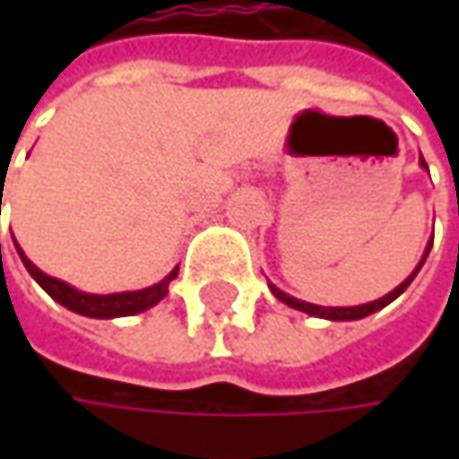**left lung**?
I'll return each mask as SVG.
<instances>
[{"label": "left lung", "instance_id": "1", "mask_svg": "<svg viewBox=\"0 0 459 459\" xmlns=\"http://www.w3.org/2000/svg\"><path fill=\"white\" fill-rule=\"evenodd\" d=\"M421 166L427 168V160L421 158ZM434 238L429 239V245H427V253H424V257H421V263L416 265V271L398 289H394V291L388 293V296H383V299H378V301H370V304H362V307H316V304H307V301H299V299H293V296H289V293H283L281 289H275L273 283H268L271 286V291H273V296L278 299V301H283V304H289V307L299 308V311H304V314H311V316H319V319H332V322H350V319H362V316H368V314H373V311H378V308L388 307L391 301H396L401 293L409 289V283L414 281L416 273H419V268L424 265V260H427V255H429V247H432Z\"/></svg>", "mask_w": 459, "mask_h": 459}]
</instances>
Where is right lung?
Returning <instances> with one entry per match:
<instances>
[{"label":"right lung","mask_w":459,"mask_h":459,"mask_svg":"<svg viewBox=\"0 0 459 459\" xmlns=\"http://www.w3.org/2000/svg\"><path fill=\"white\" fill-rule=\"evenodd\" d=\"M17 253L25 263L27 273L32 275L50 299H56L58 304H63L65 308L76 311V314H83V316H94V319H112V316H130V314H137V311H145V308L155 307L160 299L168 296V283L178 275V268L173 273L163 278L160 283H155L151 289H143V291H125V293H109V296H97V293H81L76 289H71L68 283H63L58 278H50L45 275L40 268H35L30 260L25 257V253L20 250V245L14 242Z\"/></svg>","instance_id":"add662e5"}]
</instances>
